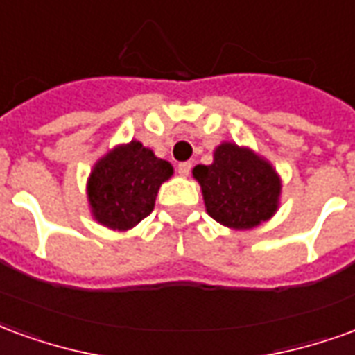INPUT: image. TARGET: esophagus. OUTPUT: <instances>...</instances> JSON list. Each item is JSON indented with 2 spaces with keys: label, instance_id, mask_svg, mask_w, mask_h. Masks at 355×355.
Masks as SVG:
<instances>
[{
  "label": "esophagus",
  "instance_id": "34e87169",
  "mask_svg": "<svg viewBox=\"0 0 355 355\" xmlns=\"http://www.w3.org/2000/svg\"><path fill=\"white\" fill-rule=\"evenodd\" d=\"M177 171L180 177H188L190 175V171H192V163L190 162H182L177 165Z\"/></svg>",
  "mask_w": 355,
  "mask_h": 355
}]
</instances>
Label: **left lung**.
I'll list each match as a JSON object with an SVG mask.
<instances>
[{"label": "left lung", "mask_w": 355, "mask_h": 355, "mask_svg": "<svg viewBox=\"0 0 355 355\" xmlns=\"http://www.w3.org/2000/svg\"><path fill=\"white\" fill-rule=\"evenodd\" d=\"M207 213L234 230H249L272 218L279 205L282 180L272 163L234 142L216 146L211 165H196Z\"/></svg>", "instance_id": "left-lung-1"}]
</instances>
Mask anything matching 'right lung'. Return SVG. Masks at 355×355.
I'll return each instance as SVG.
<instances>
[{"label":"right lung","instance_id":"right-lung-1","mask_svg":"<svg viewBox=\"0 0 355 355\" xmlns=\"http://www.w3.org/2000/svg\"><path fill=\"white\" fill-rule=\"evenodd\" d=\"M171 175V163L155 157L139 140L110 150L94 163L87 180L93 218L119 232L137 226L154 211L157 190Z\"/></svg>","mask_w":355,"mask_h":355}]
</instances>
